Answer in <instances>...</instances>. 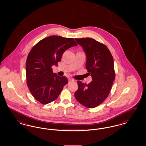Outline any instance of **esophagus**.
Wrapping results in <instances>:
<instances>
[{"label":"esophagus","mask_w":146,"mask_h":146,"mask_svg":"<svg viewBox=\"0 0 146 146\" xmlns=\"http://www.w3.org/2000/svg\"><path fill=\"white\" fill-rule=\"evenodd\" d=\"M73 80L72 79H70V78L68 79V82H69V83L70 82H72V81H73Z\"/></svg>","instance_id":"obj_1"}]
</instances>
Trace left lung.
I'll use <instances>...</instances> for the list:
<instances>
[{"label": "left lung", "mask_w": 146, "mask_h": 146, "mask_svg": "<svg viewBox=\"0 0 146 146\" xmlns=\"http://www.w3.org/2000/svg\"><path fill=\"white\" fill-rule=\"evenodd\" d=\"M75 40L86 53V74L90 76L92 80L88 84L77 81L78 89L74 96L84 106L95 108L104 101L111 90L115 76L113 58L104 44L92 38Z\"/></svg>", "instance_id": "left-lung-1"}]
</instances>
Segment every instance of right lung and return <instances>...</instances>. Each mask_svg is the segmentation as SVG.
<instances>
[{"mask_svg": "<svg viewBox=\"0 0 146 146\" xmlns=\"http://www.w3.org/2000/svg\"><path fill=\"white\" fill-rule=\"evenodd\" d=\"M76 45L73 38L52 35L37 42L29 52L26 61L27 86L35 99L42 104L55 101L68 83L66 76L54 73L51 67L61 61L67 49Z\"/></svg>", "mask_w": 146, "mask_h": 146, "instance_id": "obj_1", "label": "right lung"}]
</instances>
